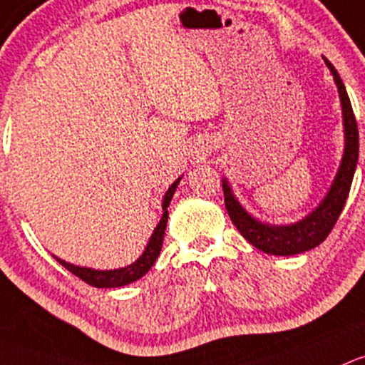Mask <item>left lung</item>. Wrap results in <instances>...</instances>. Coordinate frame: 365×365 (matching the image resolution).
<instances>
[{
    "instance_id": "1",
    "label": "left lung",
    "mask_w": 365,
    "mask_h": 365,
    "mask_svg": "<svg viewBox=\"0 0 365 365\" xmlns=\"http://www.w3.org/2000/svg\"><path fill=\"white\" fill-rule=\"evenodd\" d=\"M323 61H325L330 73H332L334 82L337 86V93H339L341 110H343L344 149L339 168L336 172V178H334L329 191L322 198L320 204L311 210L307 216L295 221V223H264V221L257 220V217L251 216L244 209V205L240 204L237 197L234 195V190H232L228 179H221V182H223L225 205H227L232 223L235 225L240 235L251 246L264 251L267 255L292 257V255L304 253V251H309L313 247L320 246L323 240L327 239V235L330 234L334 225H336L341 210H343L344 204H346L348 193H350L353 174H355L356 161H359V128H356L350 98H348L346 88H344L339 73H337V70L334 68L329 59L323 58Z\"/></svg>"
}]
</instances>
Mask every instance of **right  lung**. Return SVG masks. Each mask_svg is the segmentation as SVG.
I'll return each mask as SVG.
<instances>
[{"mask_svg": "<svg viewBox=\"0 0 365 365\" xmlns=\"http://www.w3.org/2000/svg\"><path fill=\"white\" fill-rule=\"evenodd\" d=\"M181 179L182 178L175 179V181L172 182V186L167 190V193H165L163 202H161L163 214H161L160 223H158L155 230H153L145 250L142 251V255L133 262V264L121 267V269L100 270V269H91V267L73 265V264H70V262L61 260V258H58V257H54V258L59 262V264L65 267V269H68L71 274H75V276L81 277L82 281H86V283L91 284V287H95V288H119V287H125V284H130V283H133V281L140 279L142 276H145V274L149 272V269L155 265L156 258L160 257L161 246H163L165 228H167V221H168L167 207L170 205L172 197H174V193H175V190H178Z\"/></svg>", "mask_w": 365, "mask_h": 365, "instance_id": "1", "label": "right lung"}]
</instances>
